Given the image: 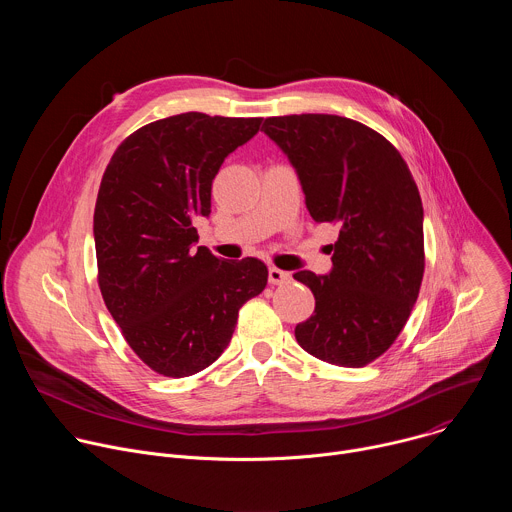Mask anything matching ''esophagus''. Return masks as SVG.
Segmentation results:
<instances>
[{
  "mask_svg": "<svg viewBox=\"0 0 512 512\" xmlns=\"http://www.w3.org/2000/svg\"><path fill=\"white\" fill-rule=\"evenodd\" d=\"M267 279H269L271 285H281V283H287V281H289V273H287V271H281V269H277V267H269Z\"/></svg>",
  "mask_w": 512,
  "mask_h": 512,
  "instance_id": "34e87169",
  "label": "esophagus"
}]
</instances>
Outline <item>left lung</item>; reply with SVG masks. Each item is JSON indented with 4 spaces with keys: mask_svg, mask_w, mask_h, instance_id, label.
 <instances>
[{
    "mask_svg": "<svg viewBox=\"0 0 512 512\" xmlns=\"http://www.w3.org/2000/svg\"><path fill=\"white\" fill-rule=\"evenodd\" d=\"M263 131L296 168L316 223L340 227L332 271H298L314 314L296 326L312 356L358 369L401 334L425 269L417 184L381 133L358 121L304 113L269 117Z\"/></svg>",
    "mask_w": 512,
    "mask_h": 512,
    "instance_id": "obj_1",
    "label": "left lung"
}]
</instances>
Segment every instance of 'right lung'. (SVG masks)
<instances>
[{"label":"right lung","mask_w":512,"mask_h":512,"mask_svg":"<svg viewBox=\"0 0 512 512\" xmlns=\"http://www.w3.org/2000/svg\"><path fill=\"white\" fill-rule=\"evenodd\" d=\"M261 117L180 113L133 131L97 194L99 287L131 350L164 377H190L225 352L241 306L267 285L255 257L225 261L194 247L212 180Z\"/></svg>","instance_id":"right-lung-1"}]
</instances>
